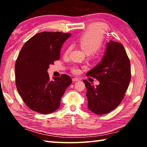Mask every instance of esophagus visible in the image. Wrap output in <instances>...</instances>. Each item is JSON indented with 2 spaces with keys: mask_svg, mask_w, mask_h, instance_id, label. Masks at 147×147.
<instances>
[{
  "mask_svg": "<svg viewBox=\"0 0 147 147\" xmlns=\"http://www.w3.org/2000/svg\"><path fill=\"white\" fill-rule=\"evenodd\" d=\"M79 80H80L78 78H73V82H77V81H79Z\"/></svg>",
  "mask_w": 147,
  "mask_h": 147,
  "instance_id": "1",
  "label": "esophagus"
}]
</instances>
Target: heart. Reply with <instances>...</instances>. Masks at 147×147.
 Here are the masks:
<instances>
[{
    "label": "heart",
    "mask_w": 147,
    "mask_h": 147,
    "mask_svg": "<svg viewBox=\"0 0 147 147\" xmlns=\"http://www.w3.org/2000/svg\"><path fill=\"white\" fill-rule=\"evenodd\" d=\"M104 39V32L100 27L93 26L86 30L79 37L77 40L79 46L87 54H92L93 56H97L98 48L101 46ZM71 49V47H68L65 51V54H68ZM73 72L78 73L80 72L78 68L74 67Z\"/></svg>",
    "instance_id": "heart-1"
}]
</instances>
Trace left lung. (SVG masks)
<instances>
[{
    "label": "left lung",
    "mask_w": 147,
    "mask_h": 147,
    "mask_svg": "<svg viewBox=\"0 0 147 147\" xmlns=\"http://www.w3.org/2000/svg\"><path fill=\"white\" fill-rule=\"evenodd\" d=\"M86 75L96 78L100 84L94 87L86 80L88 109L97 115L110 112L124 96L131 78L130 63L123 45L109 41L101 61Z\"/></svg>",
    "instance_id": "1"
}]
</instances>
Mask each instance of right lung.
Returning <instances> with one entry per match:
<instances>
[{
    "instance_id": "obj_1",
    "label": "right lung",
    "mask_w": 147,
    "mask_h": 147,
    "mask_svg": "<svg viewBox=\"0 0 147 147\" xmlns=\"http://www.w3.org/2000/svg\"><path fill=\"white\" fill-rule=\"evenodd\" d=\"M71 36L58 32H41L28 39L20 51L15 66L17 89L24 102L34 111L42 114L55 111L72 83L67 74L50 80L47 72L50 65L59 59L63 44Z\"/></svg>"
}]
</instances>
